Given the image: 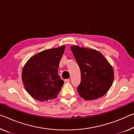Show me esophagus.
<instances>
[{"mask_svg":"<svg viewBox=\"0 0 134 134\" xmlns=\"http://www.w3.org/2000/svg\"><path fill=\"white\" fill-rule=\"evenodd\" d=\"M65 82H66V83H69L70 80L69 79H65Z\"/></svg>","mask_w":134,"mask_h":134,"instance_id":"esophagus-1","label":"esophagus"}]
</instances>
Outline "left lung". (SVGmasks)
Instances as JSON below:
<instances>
[{"label":"left lung","mask_w":134,"mask_h":134,"mask_svg":"<svg viewBox=\"0 0 134 134\" xmlns=\"http://www.w3.org/2000/svg\"><path fill=\"white\" fill-rule=\"evenodd\" d=\"M71 49L81 71V82L77 91L85 100L104 96L111 86L114 71L108 60L94 49L74 46Z\"/></svg>","instance_id":"8db88e82"}]
</instances>
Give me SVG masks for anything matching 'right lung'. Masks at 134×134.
Masks as SVG:
<instances>
[{"label":"right lung","instance_id":"add662e5","mask_svg":"<svg viewBox=\"0 0 134 134\" xmlns=\"http://www.w3.org/2000/svg\"><path fill=\"white\" fill-rule=\"evenodd\" d=\"M65 47L44 50L32 56L23 69L22 81L30 95L41 102L56 98L64 82L58 75Z\"/></svg>","mask_w":134,"mask_h":134}]
</instances>
